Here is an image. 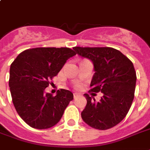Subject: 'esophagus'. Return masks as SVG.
Masks as SVG:
<instances>
[{"mask_svg": "<svg viewBox=\"0 0 150 150\" xmlns=\"http://www.w3.org/2000/svg\"><path fill=\"white\" fill-rule=\"evenodd\" d=\"M73 96H74V98H76L77 96H80V93H74Z\"/></svg>", "mask_w": 150, "mask_h": 150, "instance_id": "1", "label": "esophagus"}]
</instances>
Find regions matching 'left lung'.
<instances>
[{
  "label": "left lung",
  "instance_id": "8db88e82",
  "mask_svg": "<svg viewBox=\"0 0 150 150\" xmlns=\"http://www.w3.org/2000/svg\"><path fill=\"white\" fill-rule=\"evenodd\" d=\"M73 50L93 62L95 73L90 90L103 94L99 102L84 94L87 103L81 113L82 120L99 130L113 128L125 117L134 99L136 72L132 62L111 47H75Z\"/></svg>",
  "mask_w": 150,
  "mask_h": 150
}]
</instances>
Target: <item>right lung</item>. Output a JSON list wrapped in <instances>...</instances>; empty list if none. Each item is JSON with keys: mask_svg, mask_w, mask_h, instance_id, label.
<instances>
[{"mask_svg": "<svg viewBox=\"0 0 150 150\" xmlns=\"http://www.w3.org/2000/svg\"><path fill=\"white\" fill-rule=\"evenodd\" d=\"M75 54L68 47L33 48L18 54L11 64L9 87L13 104L30 127L47 129L61 120L73 93L61 89L54 96L45 93V89Z\"/></svg>", "mask_w": 150, "mask_h": 150, "instance_id": "right-lung-1", "label": "right lung"}]
</instances>
